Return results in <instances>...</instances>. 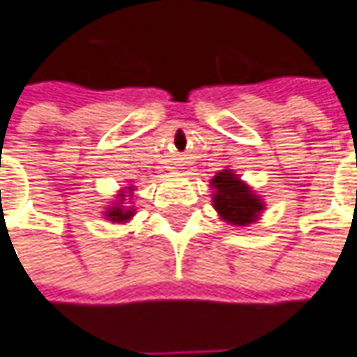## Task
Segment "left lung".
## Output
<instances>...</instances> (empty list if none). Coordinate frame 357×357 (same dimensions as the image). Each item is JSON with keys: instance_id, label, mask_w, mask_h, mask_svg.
Wrapping results in <instances>:
<instances>
[{"instance_id": "left-lung-1", "label": "left lung", "mask_w": 357, "mask_h": 357, "mask_svg": "<svg viewBox=\"0 0 357 357\" xmlns=\"http://www.w3.org/2000/svg\"><path fill=\"white\" fill-rule=\"evenodd\" d=\"M212 183L218 190V194L214 196V208L226 222L244 226L255 220L257 212L262 210L259 198L252 196L248 188L232 176V172H222Z\"/></svg>"}]
</instances>
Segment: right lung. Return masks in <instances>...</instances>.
<instances>
[{
  "label": "right lung",
  "mask_w": 357,
  "mask_h": 357,
  "mask_svg": "<svg viewBox=\"0 0 357 357\" xmlns=\"http://www.w3.org/2000/svg\"><path fill=\"white\" fill-rule=\"evenodd\" d=\"M131 216V212H123L121 208H115L113 212H109V218L111 220H127Z\"/></svg>",
  "instance_id": "add662e5"
}]
</instances>
